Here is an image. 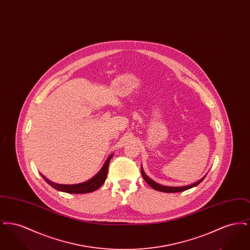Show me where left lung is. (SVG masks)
Returning a JSON list of instances; mask_svg holds the SVG:
<instances>
[{"label": "left lung", "instance_id": "obj_1", "mask_svg": "<svg viewBox=\"0 0 250 250\" xmlns=\"http://www.w3.org/2000/svg\"><path fill=\"white\" fill-rule=\"evenodd\" d=\"M142 174H143V177L144 178V180L146 181V183H147L152 188H154L155 190L161 191V192H166V193H176V192H182V191L188 190V189H189V188H192L198 186L200 183H202V181H203V179L205 178V176H204V177H202L200 181H198V182H196V183H194V184H192V185H188V186H184V187H167V186L159 185V184H157L155 181H153L152 179L149 178V177L145 174V172H144V170H143V167H142Z\"/></svg>", "mask_w": 250, "mask_h": 250}]
</instances>
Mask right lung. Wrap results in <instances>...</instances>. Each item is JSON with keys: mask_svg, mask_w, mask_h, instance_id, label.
<instances>
[{"mask_svg": "<svg viewBox=\"0 0 250 250\" xmlns=\"http://www.w3.org/2000/svg\"><path fill=\"white\" fill-rule=\"evenodd\" d=\"M112 155H110L107 157L105 164L101 167V169L95 174L93 178L81 183V184H77V185H61V184H56L53 183L51 181H49L48 179L46 178L44 175H42L43 179L48 183L50 187H52L53 188L57 189V190L62 191V192H65V193H71V194H84V193H90L93 191L98 189L105 182V180L107 178V167L109 161L112 157Z\"/></svg>", "mask_w": 250, "mask_h": 250, "instance_id": "1", "label": "right lung"}]
</instances>
